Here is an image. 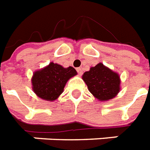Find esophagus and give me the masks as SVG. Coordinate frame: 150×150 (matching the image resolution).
I'll use <instances>...</instances> for the list:
<instances>
[{"mask_svg": "<svg viewBox=\"0 0 150 150\" xmlns=\"http://www.w3.org/2000/svg\"><path fill=\"white\" fill-rule=\"evenodd\" d=\"M76 70H77V72H78V74H79V75H83V70H82V68H80V67H78Z\"/></svg>", "mask_w": 150, "mask_h": 150, "instance_id": "1", "label": "esophagus"}]
</instances>
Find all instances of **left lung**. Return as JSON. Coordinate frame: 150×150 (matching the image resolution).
I'll return each instance as SVG.
<instances>
[{
	"instance_id": "obj_1",
	"label": "left lung",
	"mask_w": 150,
	"mask_h": 150,
	"mask_svg": "<svg viewBox=\"0 0 150 150\" xmlns=\"http://www.w3.org/2000/svg\"><path fill=\"white\" fill-rule=\"evenodd\" d=\"M83 79L89 91L100 101L112 99L120 90V75L101 63L86 71Z\"/></svg>"
}]
</instances>
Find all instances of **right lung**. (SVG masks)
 Wrapping results in <instances>:
<instances>
[{"instance_id":"right-lung-1","label":"right lung","mask_w":150,"mask_h":150,"mask_svg":"<svg viewBox=\"0 0 150 150\" xmlns=\"http://www.w3.org/2000/svg\"><path fill=\"white\" fill-rule=\"evenodd\" d=\"M76 75L77 71L74 67L65 68L51 62L34 73L31 79L32 89L40 98L53 101L63 93L67 81Z\"/></svg>"}]
</instances>
